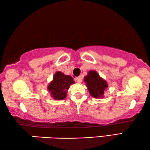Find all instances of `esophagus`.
Here are the masks:
<instances>
[{"mask_svg":"<svg viewBox=\"0 0 150 150\" xmlns=\"http://www.w3.org/2000/svg\"><path fill=\"white\" fill-rule=\"evenodd\" d=\"M75 80L78 83H81V82H82V78H81L80 76L76 77L75 78Z\"/></svg>","mask_w":150,"mask_h":150,"instance_id":"1","label":"esophagus"}]
</instances>
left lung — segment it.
<instances>
[{"mask_svg":"<svg viewBox=\"0 0 150 150\" xmlns=\"http://www.w3.org/2000/svg\"><path fill=\"white\" fill-rule=\"evenodd\" d=\"M83 80L91 96L94 98H103L104 91L108 87V84L105 80L99 76L96 71H89Z\"/></svg>","mask_w":150,"mask_h":150,"instance_id":"obj_1","label":"left lung"}]
</instances>
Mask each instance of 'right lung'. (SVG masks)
I'll list each match as a JSON object with an SVG mask.
<instances>
[{
	"mask_svg": "<svg viewBox=\"0 0 150 150\" xmlns=\"http://www.w3.org/2000/svg\"><path fill=\"white\" fill-rule=\"evenodd\" d=\"M74 83L72 76L65 75L58 71L54 74L53 80L49 83L47 90L51 93L52 98L57 100H62L67 97V91L70 86Z\"/></svg>",
	"mask_w": 150,
	"mask_h": 150,
	"instance_id": "right-lung-1",
	"label": "right lung"
}]
</instances>
